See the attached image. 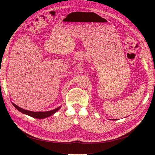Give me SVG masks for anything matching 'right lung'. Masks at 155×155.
I'll list each match as a JSON object with an SVG mask.
<instances>
[{
    "label": "right lung",
    "instance_id": "right-lung-1",
    "mask_svg": "<svg viewBox=\"0 0 155 155\" xmlns=\"http://www.w3.org/2000/svg\"><path fill=\"white\" fill-rule=\"evenodd\" d=\"M13 105L15 107L16 109L18 110L21 112L23 114H26L27 115H28L30 116L33 117V118H39V119H43L45 118H47V117L52 115L53 114H54L55 112H57L58 110H59V109H60V107L56 108V109L50 110V111H46V112H32V111H30V110H27L25 109H23L22 108L18 107L17 105H16L15 104H14L13 103H12Z\"/></svg>",
    "mask_w": 155,
    "mask_h": 155
}]
</instances>
